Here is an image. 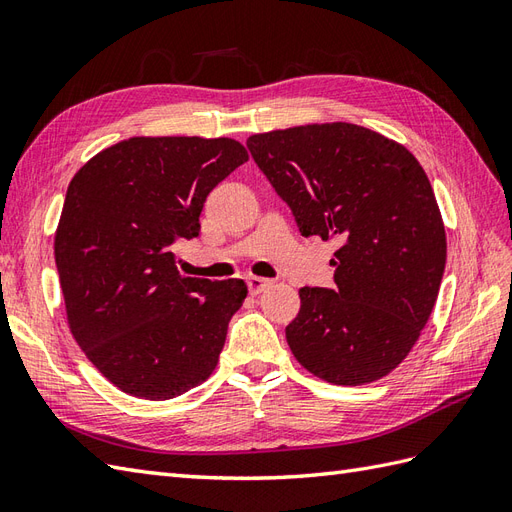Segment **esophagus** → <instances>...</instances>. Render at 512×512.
Segmentation results:
<instances>
[{
    "label": "esophagus",
    "instance_id": "esophagus-1",
    "mask_svg": "<svg viewBox=\"0 0 512 512\" xmlns=\"http://www.w3.org/2000/svg\"><path fill=\"white\" fill-rule=\"evenodd\" d=\"M246 285H248V292H251L253 296H257V294H261V292L266 290V287L270 285V281L268 279H261V277H248Z\"/></svg>",
    "mask_w": 512,
    "mask_h": 512
}]
</instances>
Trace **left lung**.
Returning a JSON list of instances; mask_svg holds the SVG:
<instances>
[{"mask_svg":"<svg viewBox=\"0 0 512 512\" xmlns=\"http://www.w3.org/2000/svg\"><path fill=\"white\" fill-rule=\"evenodd\" d=\"M253 160L300 233L335 238V290L300 287L292 355L333 385H368L406 359L437 303L445 227L430 181L400 142L352 123L255 134Z\"/></svg>","mask_w":512,"mask_h":512,"instance_id":"8db88e82","label":"left lung"}]
</instances>
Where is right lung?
I'll list each match as a JSON object with an SVG mask.
<instances>
[{
  "instance_id": "add662e5",
  "label": "right lung",
  "mask_w": 512,
  "mask_h": 512,
  "mask_svg": "<svg viewBox=\"0 0 512 512\" xmlns=\"http://www.w3.org/2000/svg\"><path fill=\"white\" fill-rule=\"evenodd\" d=\"M246 160L233 138L136 136L71 179L54 240L67 322L123 393L170 400L216 370L248 287L183 277L173 246L199 235L207 194Z\"/></svg>"
}]
</instances>
